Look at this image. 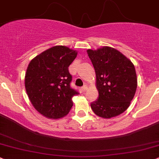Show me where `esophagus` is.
I'll return each mask as SVG.
<instances>
[{
    "mask_svg": "<svg viewBox=\"0 0 159 159\" xmlns=\"http://www.w3.org/2000/svg\"><path fill=\"white\" fill-rule=\"evenodd\" d=\"M87 86H86V85H85V86H83V87H82V90H83V92H85V91H86L87 90Z\"/></svg>",
    "mask_w": 159,
    "mask_h": 159,
    "instance_id": "1",
    "label": "esophagus"
}]
</instances>
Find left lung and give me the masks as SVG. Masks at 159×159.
Listing matches in <instances>:
<instances>
[{
  "label": "left lung",
  "mask_w": 159,
  "mask_h": 159,
  "mask_svg": "<svg viewBox=\"0 0 159 159\" xmlns=\"http://www.w3.org/2000/svg\"><path fill=\"white\" fill-rule=\"evenodd\" d=\"M87 53L95 69L99 98L91 103L94 113L110 119L125 112L134 98L137 76L133 63L121 52L103 47Z\"/></svg>",
  "instance_id": "1"
}]
</instances>
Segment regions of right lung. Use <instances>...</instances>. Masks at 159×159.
Returning a JSON list of instances; mask_svg holds the SVG:
<instances>
[{"label": "right lung", "instance_id": "right-lung-1", "mask_svg": "<svg viewBox=\"0 0 159 159\" xmlns=\"http://www.w3.org/2000/svg\"><path fill=\"white\" fill-rule=\"evenodd\" d=\"M77 52L65 46H55L34 57L25 74V88L37 112L48 119L67 115L72 98L79 93L70 87L69 66Z\"/></svg>", "mask_w": 159, "mask_h": 159}]
</instances>
